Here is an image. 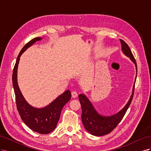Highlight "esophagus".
Segmentation results:
<instances>
[{
  "mask_svg": "<svg viewBox=\"0 0 151 151\" xmlns=\"http://www.w3.org/2000/svg\"><path fill=\"white\" fill-rule=\"evenodd\" d=\"M71 94H72V97L73 98H76L77 97V93L76 92V91H73Z\"/></svg>",
  "mask_w": 151,
  "mask_h": 151,
  "instance_id": "esophagus-1",
  "label": "esophagus"
}]
</instances>
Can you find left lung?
<instances>
[{"label":"left lung","mask_w":151,"mask_h":151,"mask_svg":"<svg viewBox=\"0 0 151 151\" xmlns=\"http://www.w3.org/2000/svg\"><path fill=\"white\" fill-rule=\"evenodd\" d=\"M120 41L122 45V51L123 53L130 58L131 61L135 64L136 68V76L133 88H132V93L125 106L115 115L103 116L100 115L96 111L92 103L85 94H80L79 95V101L82 108V122L86 130L91 135L95 136H103L110 133L122 120L133 98L135 80L137 74V63L129 45L123 40L120 39Z\"/></svg>","instance_id":"1"}]
</instances>
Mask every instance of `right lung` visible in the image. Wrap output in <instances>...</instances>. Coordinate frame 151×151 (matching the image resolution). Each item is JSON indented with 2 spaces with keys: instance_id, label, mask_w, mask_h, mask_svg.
Here are the masks:
<instances>
[{
  "instance_id": "obj_1",
  "label": "right lung",
  "mask_w": 151,
  "mask_h": 151,
  "mask_svg": "<svg viewBox=\"0 0 151 151\" xmlns=\"http://www.w3.org/2000/svg\"><path fill=\"white\" fill-rule=\"evenodd\" d=\"M41 40H42L41 37L33 39L21 50L13 70L12 85L16 96L17 109L22 120L33 131L41 134H47L56 128L62 109L70 99L71 93L69 90H67L47 106L41 108L31 106L22 95L17 83V68L20 57L29 47Z\"/></svg>"
}]
</instances>
